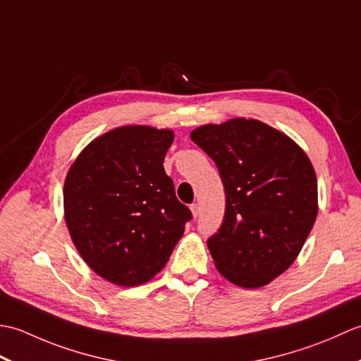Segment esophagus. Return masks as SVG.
<instances>
[{"label":"esophagus","instance_id":"obj_1","mask_svg":"<svg viewBox=\"0 0 361 361\" xmlns=\"http://www.w3.org/2000/svg\"><path fill=\"white\" fill-rule=\"evenodd\" d=\"M190 211H192V216L197 219V217H198V214H200V206H198L197 203L190 204Z\"/></svg>","mask_w":361,"mask_h":361}]
</instances>
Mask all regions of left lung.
Here are the masks:
<instances>
[{
  "label": "left lung",
  "mask_w": 361,
  "mask_h": 361,
  "mask_svg": "<svg viewBox=\"0 0 361 361\" xmlns=\"http://www.w3.org/2000/svg\"><path fill=\"white\" fill-rule=\"evenodd\" d=\"M190 140L214 159L225 188V217L208 239L214 264L235 286H267L295 262L317 220L310 159L256 119L202 126Z\"/></svg>",
  "instance_id": "8db88e82"
}]
</instances>
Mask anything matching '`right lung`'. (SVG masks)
<instances>
[{
    "label": "right lung",
    "mask_w": 361,
    "mask_h": 361,
    "mask_svg": "<svg viewBox=\"0 0 361 361\" xmlns=\"http://www.w3.org/2000/svg\"><path fill=\"white\" fill-rule=\"evenodd\" d=\"M172 130L126 126L96 137L68 171L65 221L79 255L121 287L163 270L192 219L163 167Z\"/></svg>",
    "instance_id": "right-lung-1"
}]
</instances>
